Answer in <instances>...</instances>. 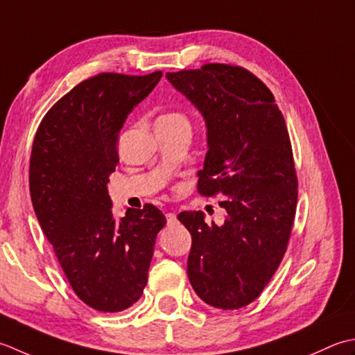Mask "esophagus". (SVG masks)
Masks as SVG:
<instances>
[{
  "mask_svg": "<svg viewBox=\"0 0 355 355\" xmlns=\"http://www.w3.org/2000/svg\"><path fill=\"white\" fill-rule=\"evenodd\" d=\"M165 218H167V223H168V225H175V223L178 222L175 213H167V214H165Z\"/></svg>",
  "mask_w": 355,
  "mask_h": 355,
  "instance_id": "esophagus-1",
  "label": "esophagus"
}]
</instances>
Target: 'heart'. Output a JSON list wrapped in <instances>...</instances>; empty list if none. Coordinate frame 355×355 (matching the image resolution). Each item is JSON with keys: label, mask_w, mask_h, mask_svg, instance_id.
Masks as SVG:
<instances>
[{"label": "heart", "mask_w": 355, "mask_h": 355, "mask_svg": "<svg viewBox=\"0 0 355 355\" xmlns=\"http://www.w3.org/2000/svg\"><path fill=\"white\" fill-rule=\"evenodd\" d=\"M180 119H185L182 114L178 113V112H168L162 114L161 118H159V121H167V122H173V121H180Z\"/></svg>", "instance_id": "heart-1"}]
</instances>
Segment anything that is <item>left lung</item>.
<instances>
[{"label": "left lung", "mask_w": 355, "mask_h": 355, "mask_svg": "<svg viewBox=\"0 0 355 355\" xmlns=\"http://www.w3.org/2000/svg\"><path fill=\"white\" fill-rule=\"evenodd\" d=\"M165 76L205 121L198 190L219 193L227 211L222 225L207 223L202 211L178 214L191 234L188 279L208 305L247 306L279 268L297 205L284 114L268 87L242 67L205 64Z\"/></svg>", "instance_id": "1"}]
</instances>
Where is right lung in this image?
Wrapping results in <instances>:
<instances>
[{
	"label": "right lung",
	"mask_w": 355,
	"mask_h": 355,
	"mask_svg": "<svg viewBox=\"0 0 355 355\" xmlns=\"http://www.w3.org/2000/svg\"><path fill=\"white\" fill-rule=\"evenodd\" d=\"M161 76L85 79L50 108L33 139L28 184L36 219L78 297L103 313L139 300L167 222L151 204L114 218L107 190L121 128Z\"/></svg>",
	"instance_id": "right-lung-1"
}]
</instances>
